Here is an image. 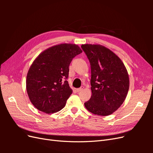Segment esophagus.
<instances>
[{
  "label": "esophagus",
  "instance_id": "esophagus-1",
  "mask_svg": "<svg viewBox=\"0 0 153 153\" xmlns=\"http://www.w3.org/2000/svg\"><path fill=\"white\" fill-rule=\"evenodd\" d=\"M83 89H84V87H80V88H78V89H76V91H77V92H80V91H81Z\"/></svg>",
  "mask_w": 153,
  "mask_h": 153
}]
</instances>
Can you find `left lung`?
I'll list each match as a JSON object with an SVG mask.
<instances>
[{
  "mask_svg": "<svg viewBox=\"0 0 153 153\" xmlns=\"http://www.w3.org/2000/svg\"><path fill=\"white\" fill-rule=\"evenodd\" d=\"M81 47L91 68L92 96L84 105L92 114L109 115L126 98L129 87L127 69L117 55L102 45L85 44Z\"/></svg>",
  "mask_w": 153,
  "mask_h": 153,
  "instance_id": "obj_1",
  "label": "left lung"
}]
</instances>
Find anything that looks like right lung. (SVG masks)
Masks as SVG:
<instances>
[{
	"label": "right lung",
	"mask_w": 153,
	"mask_h": 153,
	"mask_svg": "<svg viewBox=\"0 0 153 153\" xmlns=\"http://www.w3.org/2000/svg\"><path fill=\"white\" fill-rule=\"evenodd\" d=\"M82 52L75 44H60L45 50L34 60L27 73L26 89L37 109L52 114L65 106L73 92L67 81L69 64Z\"/></svg>",
	"instance_id": "1"
}]
</instances>
